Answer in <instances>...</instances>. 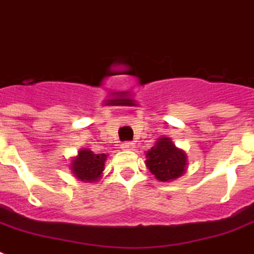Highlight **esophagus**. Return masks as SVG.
Here are the masks:
<instances>
[{"label": "esophagus", "mask_w": 254, "mask_h": 254, "mask_svg": "<svg viewBox=\"0 0 254 254\" xmlns=\"http://www.w3.org/2000/svg\"><path fill=\"white\" fill-rule=\"evenodd\" d=\"M121 148L123 150H134V143H131V142H124L123 145H121Z\"/></svg>", "instance_id": "34e87169"}]
</instances>
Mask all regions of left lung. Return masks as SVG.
<instances>
[{"instance_id": "8db88e82", "label": "left lung", "mask_w": 254, "mask_h": 254, "mask_svg": "<svg viewBox=\"0 0 254 254\" xmlns=\"http://www.w3.org/2000/svg\"><path fill=\"white\" fill-rule=\"evenodd\" d=\"M188 156L184 150L176 147L172 139L160 137L155 145L146 151V167L156 180L174 181L187 172Z\"/></svg>"}]
</instances>
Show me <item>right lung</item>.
<instances>
[{
	"mask_svg": "<svg viewBox=\"0 0 254 254\" xmlns=\"http://www.w3.org/2000/svg\"><path fill=\"white\" fill-rule=\"evenodd\" d=\"M107 158L106 154H94L90 148H80L77 155L71 158L69 168L77 180L96 183L102 179Z\"/></svg>",
	"mask_w": 254,
	"mask_h": 254,
	"instance_id": "right-lung-1",
	"label": "right lung"
}]
</instances>
